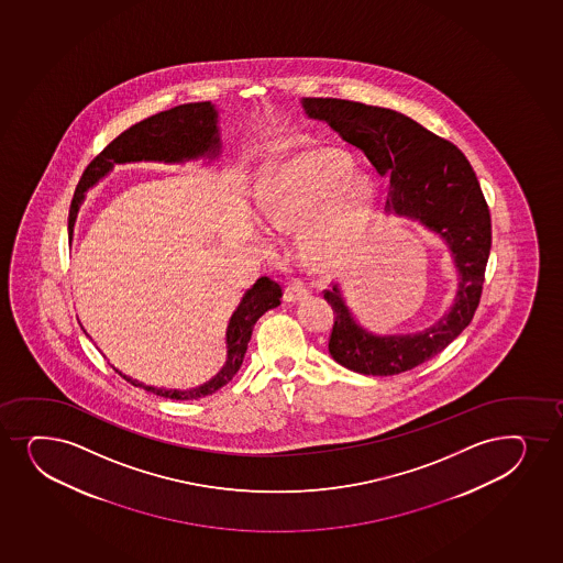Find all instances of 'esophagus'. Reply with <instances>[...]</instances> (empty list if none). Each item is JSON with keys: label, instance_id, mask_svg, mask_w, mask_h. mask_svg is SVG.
<instances>
[{"label": "esophagus", "instance_id": "obj_1", "mask_svg": "<svg viewBox=\"0 0 563 563\" xmlns=\"http://www.w3.org/2000/svg\"><path fill=\"white\" fill-rule=\"evenodd\" d=\"M310 291H308V287L305 284H300V282H291V284L285 287L284 298L285 302H289V305H295L298 300H302V298L308 297Z\"/></svg>", "mask_w": 563, "mask_h": 563}]
</instances>
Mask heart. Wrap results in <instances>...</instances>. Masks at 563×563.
<instances>
[{
    "label": "heart",
    "mask_w": 563,
    "mask_h": 563,
    "mask_svg": "<svg viewBox=\"0 0 563 563\" xmlns=\"http://www.w3.org/2000/svg\"><path fill=\"white\" fill-rule=\"evenodd\" d=\"M353 163L336 150H313L282 163L266 176L255 197V216L272 234L295 233L306 225L300 250L316 265L340 266L361 242L369 202L368 176L352 175ZM257 240L271 255V242Z\"/></svg>",
    "instance_id": "1"
}]
</instances>
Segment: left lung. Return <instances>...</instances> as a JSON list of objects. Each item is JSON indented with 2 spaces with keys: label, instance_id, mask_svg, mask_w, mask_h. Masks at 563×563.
Wrapping results in <instances>:
<instances>
[{
  "label": "left lung",
  "instance_id": "obj_1",
  "mask_svg": "<svg viewBox=\"0 0 563 563\" xmlns=\"http://www.w3.org/2000/svg\"><path fill=\"white\" fill-rule=\"evenodd\" d=\"M306 117L361 148L377 175L390 180L385 218H406L435 234L453 258L451 306L415 332L377 334L356 319L342 285L324 292L334 310L329 353L362 375H396L445 350L472 323L490 255V212L472 165L454 144L396 110L345 99L300 101Z\"/></svg>",
  "mask_w": 563,
  "mask_h": 563
}]
</instances>
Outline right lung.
<instances>
[{"label": "right lung", "instance_id": "obj_1", "mask_svg": "<svg viewBox=\"0 0 563 563\" xmlns=\"http://www.w3.org/2000/svg\"><path fill=\"white\" fill-rule=\"evenodd\" d=\"M221 152H223V139H221L220 112L210 101L180 104L131 125L130 130L117 136L86 167L85 175L78 181L71 210H69L71 239L78 210L86 199V191L107 178L114 165L143 162L184 165V163L199 162V159L210 165L213 159L220 157ZM279 298H282V287L266 276L258 278L250 289H246L227 323L225 364L212 379H208L199 387L186 388V390L154 387V385L133 379L118 368L117 372L131 385L170 400H197L202 396L213 395L216 390H220L223 385L231 382L234 374L239 372L246 355L247 343L252 340L253 324L257 323L258 317L263 313L279 306Z\"/></svg>", "mask_w": 563, "mask_h": 563}]
</instances>
